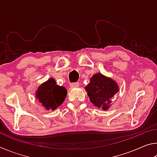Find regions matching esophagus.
Wrapping results in <instances>:
<instances>
[{
  "instance_id": "1",
  "label": "esophagus",
  "mask_w": 157,
  "mask_h": 157,
  "mask_svg": "<svg viewBox=\"0 0 157 157\" xmlns=\"http://www.w3.org/2000/svg\"><path fill=\"white\" fill-rule=\"evenodd\" d=\"M71 88H74V87H78L79 86V82H74V83L71 84Z\"/></svg>"
}]
</instances>
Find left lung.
I'll list each match as a JSON object with an SVG mask.
<instances>
[{
    "label": "left lung",
    "mask_w": 157,
    "mask_h": 157,
    "mask_svg": "<svg viewBox=\"0 0 157 157\" xmlns=\"http://www.w3.org/2000/svg\"><path fill=\"white\" fill-rule=\"evenodd\" d=\"M85 89L93 104L103 110H107L111 99L118 91V86L113 79L97 73L92 76Z\"/></svg>",
    "instance_id": "1"
}]
</instances>
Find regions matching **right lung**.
Instances as JSON below:
<instances>
[{
	"label": "right lung",
	"instance_id": "add662e5",
	"mask_svg": "<svg viewBox=\"0 0 157 157\" xmlns=\"http://www.w3.org/2000/svg\"><path fill=\"white\" fill-rule=\"evenodd\" d=\"M66 94L67 90L58 86L55 79L50 78L39 87L36 97L47 110H54L62 104Z\"/></svg>",
	"mask_w": 157,
	"mask_h": 157
}]
</instances>
